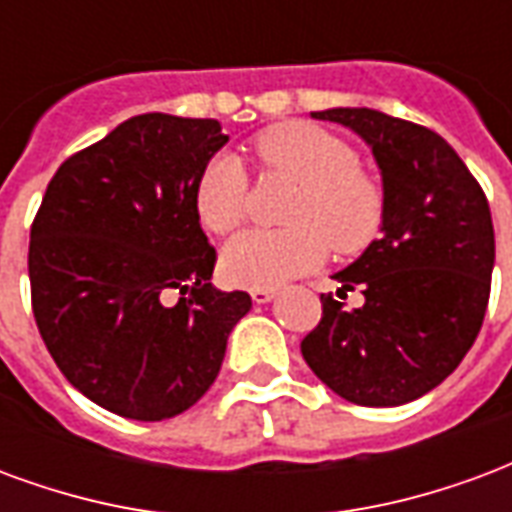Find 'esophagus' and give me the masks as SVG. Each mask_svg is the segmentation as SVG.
I'll list each match as a JSON object with an SVG mask.
<instances>
[{"instance_id": "1", "label": "esophagus", "mask_w": 512, "mask_h": 512, "mask_svg": "<svg viewBox=\"0 0 512 512\" xmlns=\"http://www.w3.org/2000/svg\"><path fill=\"white\" fill-rule=\"evenodd\" d=\"M272 297H275L272 289H251V300L256 302V305H264V302H270Z\"/></svg>"}]
</instances>
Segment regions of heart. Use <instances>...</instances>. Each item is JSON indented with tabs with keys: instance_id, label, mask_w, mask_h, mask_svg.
<instances>
[{
	"instance_id": "heart-1",
	"label": "heart",
	"mask_w": 512,
	"mask_h": 512,
	"mask_svg": "<svg viewBox=\"0 0 512 512\" xmlns=\"http://www.w3.org/2000/svg\"><path fill=\"white\" fill-rule=\"evenodd\" d=\"M261 169L300 182L286 220L292 229H251L223 245V278L245 289H275L313 272L335 251L365 248L384 218L382 182L363 169L335 133L305 122L264 130L253 141ZM201 226L229 234L248 210V174L237 155L218 152L201 166L193 188Z\"/></svg>"
}]
</instances>
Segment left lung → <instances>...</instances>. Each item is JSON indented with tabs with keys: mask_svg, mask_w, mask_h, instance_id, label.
<instances>
[{
	"mask_svg": "<svg viewBox=\"0 0 512 512\" xmlns=\"http://www.w3.org/2000/svg\"><path fill=\"white\" fill-rule=\"evenodd\" d=\"M363 138L382 174V237L335 272L346 311L322 294V322L302 338V357L335 395L360 406H401L453 374L486 316L494 223L483 188L434 130L376 108H327Z\"/></svg>",
	"mask_w": 512,
	"mask_h": 512,
	"instance_id": "left-lung-1",
	"label": "left lung"
}]
</instances>
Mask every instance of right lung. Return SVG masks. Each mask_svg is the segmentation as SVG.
<instances>
[{
  "label": "right lung",
  "mask_w": 512,
  "mask_h": 512,
  "mask_svg": "<svg viewBox=\"0 0 512 512\" xmlns=\"http://www.w3.org/2000/svg\"><path fill=\"white\" fill-rule=\"evenodd\" d=\"M226 141L218 119H128L59 166L32 223L37 330L67 382L119 417L190 409L251 311L245 292L212 286L215 248L193 207Z\"/></svg>",
  "instance_id": "right-lung-1"
}]
</instances>
